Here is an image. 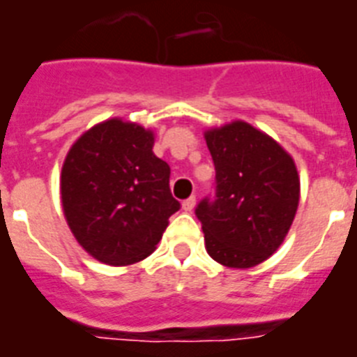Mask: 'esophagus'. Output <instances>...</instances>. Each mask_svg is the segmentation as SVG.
I'll return each mask as SVG.
<instances>
[{"label":"esophagus","mask_w":357,"mask_h":357,"mask_svg":"<svg viewBox=\"0 0 357 357\" xmlns=\"http://www.w3.org/2000/svg\"><path fill=\"white\" fill-rule=\"evenodd\" d=\"M182 208H184V212H192L193 208H195V197H188L184 203H182Z\"/></svg>","instance_id":"34e87169"}]
</instances>
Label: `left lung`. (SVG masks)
<instances>
[{
    "label": "left lung",
    "mask_w": 357,
    "mask_h": 357,
    "mask_svg": "<svg viewBox=\"0 0 357 357\" xmlns=\"http://www.w3.org/2000/svg\"><path fill=\"white\" fill-rule=\"evenodd\" d=\"M216 195L195 208L208 255L229 268H251L278 251L296 216L300 176L278 141L244 121L204 132Z\"/></svg>",
    "instance_id": "8db88e82"
}]
</instances>
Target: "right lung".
I'll list each match as a JSON object with an SVG mask.
<instances>
[{
	"instance_id": "add662e5",
	"label": "right lung",
	"mask_w": 357,
	"mask_h": 357,
	"mask_svg": "<svg viewBox=\"0 0 357 357\" xmlns=\"http://www.w3.org/2000/svg\"><path fill=\"white\" fill-rule=\"evenodd\" d=\"M153 147L151 130L109 119L87 130L66 154L63 212L79 245L96 261L124 266L149 257L181 208L171 195L169 165Z\"/></svg>"
}]
</instances>
